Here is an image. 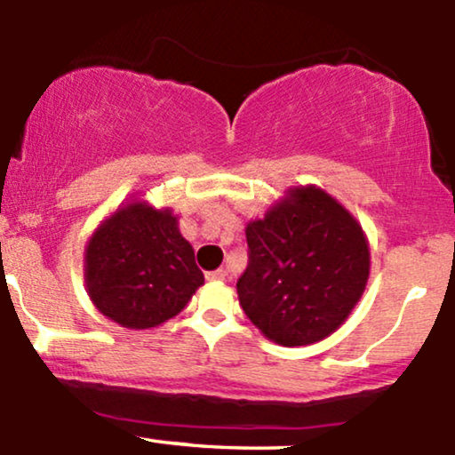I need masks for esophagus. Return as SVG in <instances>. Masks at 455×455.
<instances>
[{
  "label": "esophagus",
  "instance_id": "34e87169",
  "mask_svg": "<svg viewBox=\"0 0 455 455\" xmlns=\"http://www.w3.org/2000/svg\"><path fill=\"white\" fill-rule=\"evenodd\" d=\"M205 278L210 282H222L227 278V271L224 269H216V271H210V274H205Z\"/></svg>",
  "mask_w": 455,
  "mask_h": 455
}]
</instances>
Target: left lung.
I'll return each instance as SVG.
<instances>
[{"label":"left lung","mask_w":455,"mask_h":455,"mask_svg":"<svg viewBox=\"0 0 455 455\" xmlns=\"http://www.w3.org/2000/svg\"><path fill=\"white\" fill-rule=\"evenodd\" d=\"M250 260L239 306L265 338L307 347L331 336L362 299L370 243L347 207L316 186H295L245 224Z\"/></svg>","instance_id":"1"}]
</instances>
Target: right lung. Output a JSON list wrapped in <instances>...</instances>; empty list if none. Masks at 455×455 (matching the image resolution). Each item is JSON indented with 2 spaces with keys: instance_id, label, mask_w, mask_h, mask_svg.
<instances>
[{
  "instance_id": "add662e5",
  "label": "right lung",
  "mask_w": 455,
  "mask_h": 455,
  "mask_svg": "<svg viewBox=\"0 0 455 455\" xmlns=\"http://www.w3.org/2000/svg\"><path fill=\"white\" fill-rule=\"evenodd\" d=\"M83 271L98 312L137 331L180 315L205 282L173 210L137 198L98 224Z\"/></svg>"
}]
</instances>
